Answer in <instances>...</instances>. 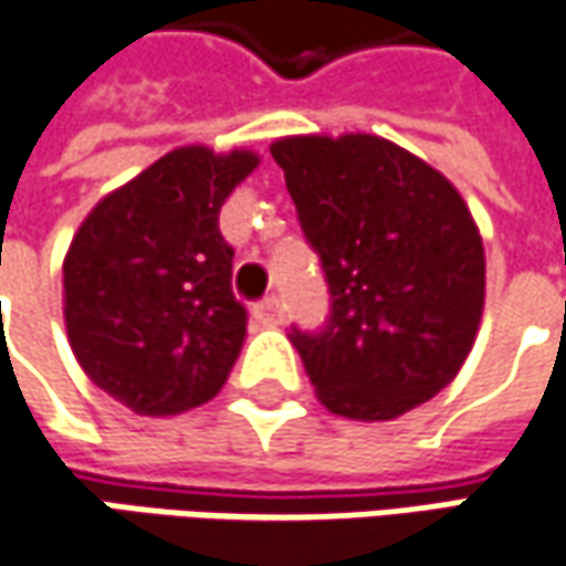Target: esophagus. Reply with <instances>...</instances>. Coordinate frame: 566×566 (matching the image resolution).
Wrapping results in <instances>:
<instances>
[{
  "instance_id": "obj_1",
  "label": "esophagus",
  "mask_w": 566,
  "mask_h": 566,
  "mask_svg": "<svg viewBox=\"0 0 566 566\" xmlns=\"http://www.w3.org/2000/svg\"><path fill=\"white\" fill-rule=\"evenodd\" d=\"M254 317H258L264 327H280V324L286 321V305H283V298H280V295L261 298V302L254 305Z\"/></svg>"
}]
</instances>
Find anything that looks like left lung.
I'll list each match as a JSON object with an SVG mask.
<instances>
[{
	"mask_svg": "<svg viewBox=\"0 0 566 566\" xmlns=\"http://www.w3.org/2000/svg\"><path fill=\"white\" fill-rule=\"evenodd\" d=\"M331 293L321 331L290 339L321 402L384 422L444 390L485 305V251L438 169L375 135H302L271 147Z\"/></svg>",
	"mask_w": 566,
	"mask_h": 566,
	"instance_id": "1",
	"label": "left lung"
}]
</instances>
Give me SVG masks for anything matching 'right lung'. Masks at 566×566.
Segmentation results:
<instances>
[{
	"instance_id": "obj_1",
	"label": "right lung",
	"mask_w": 566,
	"mask_h": 566,
	"mask_svg": "<svg viewBox=\"0 0 566 566\" xmlns=\"http://www.w3.org/2000/svg\"><path fill=\"white\" fill-rule=\"evenodd\" d=\"M258 157L179 147L106 195L62 264L65 327L81 368L138 416L220 394L245 343L220 207Z\"/></svg>"
}]
</instances>
